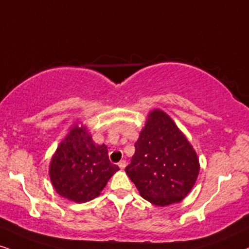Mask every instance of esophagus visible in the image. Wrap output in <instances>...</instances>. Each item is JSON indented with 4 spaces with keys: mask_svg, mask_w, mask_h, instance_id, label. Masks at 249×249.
I'll use <instances>...</instances> for the list:
<instances>
[{
    "mask_svg": "<svg viewBox=\"0 0 249 249\" xmlns=\"http://www.w3.org/2000/svg\"><path fill=\"white\" fill-rule=\"evenodd\" d=\"M118 166L121 168L122 170L125 169V166H126V161H121L118 163Z\"/></svg>",
    "mask_w": 249,
    "mask_h": 249,
    "instance_id": "1",
    "label": "esophagus"
}]
</instances>
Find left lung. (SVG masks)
<instances>
[{"label":"left lung","mask_w":249,"mask_h":249,"mask_svg":"<svg viewBox=\"0 0 249 249\" xmlns=\"http://www.w3.org/2000/svg\"><path fill=\"white\" fill-rule=\"evenodd\" d=\"M134 147L125 171L144 200L165 207L190 193L200 171L199 159L170 116L160 109L150 111Z\"/></svg>","instance_id":"obj_1"}]
</instances>
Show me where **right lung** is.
<instances>
[{
  "label": "right lung",
  "mask_w": 249,
  "mask_h": 249,
  "mask_svg": "<svg viewBox=\"0 0 249 249\" xmlns=\"http://www.w3.org/2000/svg\"><path fill=\"white\" fill-rule=\"evenodd\" d=\"M118 170L106 144H96L85 125L74 124L52 157L49 176L61 196L84 203L99 196Z\"/></svg>",
  "instance_id": "right-lung-1"
}]
</instances>
